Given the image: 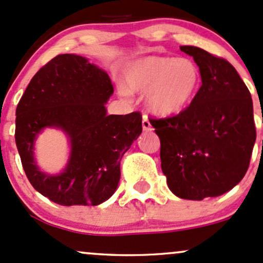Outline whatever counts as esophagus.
<instances>
[{
    "mask_svg": "<svg viewBox=\"0 0 263 263\" xmlns=\"http://www.w3.org/2000/svg\"><path fill=\"white\" fill-rule=\"evenodd\" d=\"M142 128L143 131H153V126H151L150 121H148L147 116L146 115H143L142 117Z\"/></svg>",
    "mask_w": 263,
    "mask_h": 263,
    "instance_id": "1",
    "label": "esophagus"
}]
</instances>
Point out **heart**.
Wrapping results in <instances>:
<instances>
[{"label":"heart","mask_w":263,"mask_h":263,"mask_svg":"<svg viewBox=\"0 0 263 263\" xmlns=\"http://www.w3.org/2000/svg\"><path fill=\"white\" fill-rule=\"evenodd\" d=\"M200 83V70L193 60L146 57L127 66L121 93H145L146 108L159 117H171L192 103Z\"/></svg>","instance_id":"obj_1"}]
</instances>
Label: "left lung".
Returning <instances> with one entry per match:
<instances>
[{
	"mask_svg": "<svg viewBox=\"0 0 263 263\" xmlns=\"http://www.w3.org/2000/svg\"><path fill=\"white\" fill-rule=\"evenodd\" d=\"M193 57L201 87L178 116L151 120L159 136L168 189L181 199L203 200L233 189L250 166L256 142L253 102L233 65L197 46Z\"/></svg>",
	"mask_w": 263,
	"mask_h": 263,
	"instance_id": "obj_1",
	"label": "left lung"
}]
</instances>
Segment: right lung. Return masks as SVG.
I'll return each mask as SVG.
<instances>
[{
  "label": "right lung",
  "mask_w": 263,
  "mask_h": 263,
  "mask_svg": "<svg viewBox=\"0 0 263 263\" xmlns=\"http://www.w3.org/2000/svg\"><path fill=\"white\" fill-rule=\"evenodd\" d=\"M110 79L87 58L62 54L40 69L16 108L15 140L22 167L36 192L64 206L99 205L115 194L121 160L142 132L139 112L108 115ZM46 128L60 129L69 157L60 173L38 166L34 145Z\"/></svg>",
  "instance_id": "1"
}]
</instances>
